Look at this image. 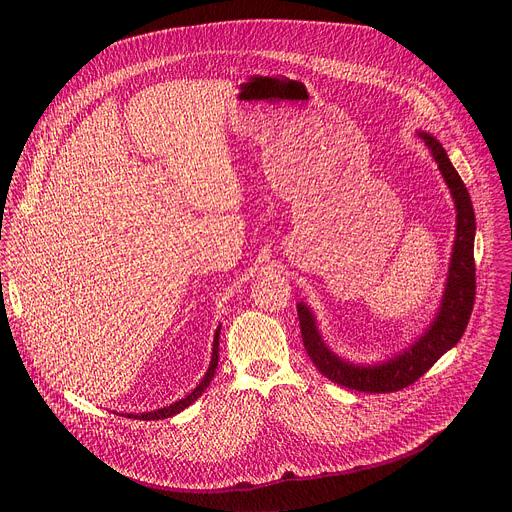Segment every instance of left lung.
Wrapping results in <instances>:
<instances>
[{"instance_id": "obj_1", "label": "left lung", "mask_w": 512, "mask_h": 512, "mask_svg": "<svg viewBox=\"0 0 512 512\" xmlns=\"http://www.w3.org/2000/svg\"><path fill=\"white\" fill-rule=\"evenodd\" d=\"M417 137L423 139L431 158L440 168L450 194L456 206V239L452 247L448 279L444 287V296L437 308L435 318L429 322L425 332L415 338L401 352L373 364H354L336 352L324 342L316 316L312 308L304 302L298 304L302 340L308 350V356L316 364V369L340 387H348L364 393H393L409 387L419 377H423L433 364L440 360L450 348L462 338L476 296V269H474V235L476 218L470 194L452 166L442 143L425 131H417Z\"/></svg>"}]
</instances>
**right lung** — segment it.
Returning <instances> with one entry per match:
<instances>
[{
	"mask_svg": "<svg viewBox=\"0 0 512 512\" xmlns=\"http://www.w3.org/2000/svg\"><path fill=\"white\" fill-rule=\"evenodd\" d=\"M218 338H221V326L216 328L214 332V340H212V358H210V364H208V371L204 373L202 381L196 385V389L192 393H188L184 399L168 405V407H162V409H156V411H148V413H139V415H133V413H127V417H139L143 421H150V419H166V417H172L180 411H184L186 407H190L204 391L206 387L210 385L212 377H214V371H216V364H218Z\"/></svg>",
	"mask_w": 512,
	"mask_h": 512,
	"instance_id": "obj_1",
	"label": "right lung"
}]
</instances>
